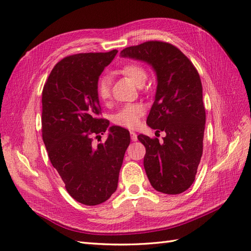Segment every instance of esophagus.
Listing matches in <instances>:
<instances>
[{
    "label": "esophagus",
    "instance_id": "obj_1",
    "mask_svg": "<svg viewBox=\"0 0 251 251\" xmlns=\"http://www.w3.org/2000/svg\"><path fill=\"white\" fill-rule=\"evenodd\" d=\"M130 138L132 141H137V134L135 131H130Z\"/></svg>",
    "mask_w": 251,
    "mask_h": 251
}]
</instances>
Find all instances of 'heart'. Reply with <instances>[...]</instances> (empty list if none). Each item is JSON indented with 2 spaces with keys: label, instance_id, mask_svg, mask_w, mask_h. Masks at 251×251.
I'll return each mask as SVG.
<instances>
[{
  "label": "heart",
  "instance_id": "b5f03b06",
  "mask_svg": "<svg viewBox=\"0 0 251 251\" xmlns=\"http://www.w3.org/2000/svg\"><path fill=\"white\" fill-rule=\"evenodd\" d=\"M121 72L124 75L128 76L137 86H142L147 81L148 73L146 69L138 63H127L123 66ZM111 95L110 79L103 76L99 79L97 84V96L100 100H108ZM145 113V108L140 103H128L116 112L113 115V123L117 126L124 127V128H135L140 123L141 116Z\"/></svg>",
  "mask_w": 251,
  "mask_h": 251
}]
</instances>
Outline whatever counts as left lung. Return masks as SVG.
<instances>
[{"label": "left lung", "mask_w": 251, "mask_h": 251, "mask_svg": "<svg viewBox=\"0 0 251 251\" xmlns=\"http://www.w3.org/2000/svg\"><path fill=\"white\" fill-rule=\"evenodd\" d=\"M121 55L148 62L157 75L147 124L166 136L163 143L138 136L146 147L143 166L149 181L162 193H182L194 182L202 154L206 113L200 74L182 51L166 42L148 41L126 47Z\"/></svg>", "instance_id": "8db88e82"}]
</instances>
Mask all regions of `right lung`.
I'll return each mask as SVG.
<instances>
[{"label":"right lung","mask_w":251,"mask_h":251,"mask_svg":"<svg viewBox=\"0 0 251 251\" xmlns=\"http://www.w3.org/2000/svg\"><path fill=\"white\" fill-rule=\"evenodd\" d=\"M116 54L113 50L63 58L42 93V137L50 163L68 193L87 206L101 204L116 191L130 143L128 130L112 126L105 141L94 145V137L109 127L108 120L98 117V79Z\"/></svg>","instance_id":"right-lung-1"}]
</instances>
